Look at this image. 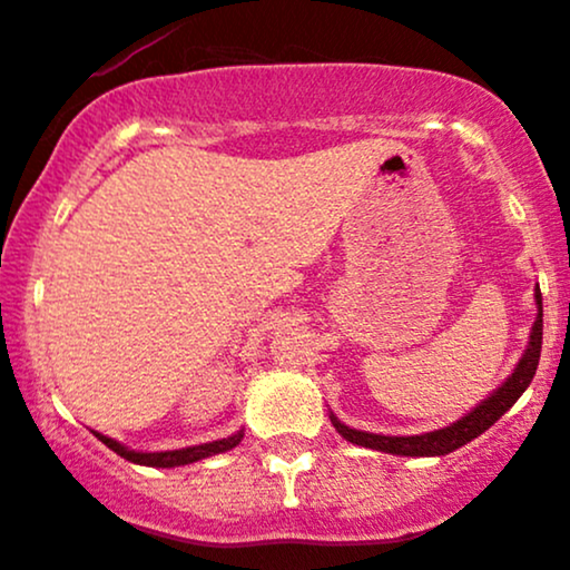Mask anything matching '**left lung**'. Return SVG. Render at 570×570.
Here are the masks:
<instances>
[{"instance_id":"obj_1","label":"left lung","mask_w":570,"mask_h":570,"mask_svg":"<svg viewBox=\"0 0 570 570\" xmlns=\"http://www.w3.org/2000/svg\"><path fill=\"white\" fill-rule=\"evenodd\" d=\"M535 303H539V316H535L533 333H530V346L528 352L522 354L519 360L517 371L511 373V379H505V384L500 386L492 397H487L484 403L476 405L468 416H462L460 422L449 424V428L435 430V433H424V435H373V433H362V430H352L346 428L343 422H337V416L333 419L335 430L341 433L346 441L356 443V446L365 449H376V452H386V454H403V458H441V454L454 452V449L465 446L468 441L490 430L492 424L498 422L511 405L517 403L519 395L528 390V384L535 376V367H539L541 360V335H543V311H541V289H535Z\"/></svg>"}]
</instances>
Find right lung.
<instances>
[{"mask_svg": "<svg viewBox=\"0 0 570 570\" xmlns=\"http://www.w3.org/2000/svg\"><path fill=\"white\" fill-rule=\"evenodd\" d=\"M97 438L105 443V446L112 449V452L121 454L124 460L137 462V465H148V468H175V465H189V462H197V460H203V458H210V454L229 452V449H235L237 443L243 441V430H240V433L229 435V438H222V441L203 443V446L175 449V452H132V449L121 446V443H116V441H112V438H108V435H99V433H97Z\"/></svg>", "mask_w": 570, "mask_h": 570, "instance_id": "obj_1", "label": "right lung"}]
</instances>
